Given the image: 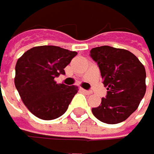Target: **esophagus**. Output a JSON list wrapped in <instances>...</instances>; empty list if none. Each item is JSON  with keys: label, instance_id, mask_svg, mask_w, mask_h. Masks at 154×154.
<instances>
[{"label": "esophagus", "instance_id": "esophagus-1", "mask_svg": "<svg viewBox=\"0 0 154 154\" xmlns=\"http://www.w3.org/2000/svg\"><path fill=\"white\" fill-rule=\"evenodd\" d=\"M82 91L85 93V94H88V95H90V94H91V91H86V90H82Z\"/></svg>", "mask_w": 154, "mask_h": 154}]
</instances>
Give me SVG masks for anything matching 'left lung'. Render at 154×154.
Returning a JSON list of instances; mask_svg holds the SVG:
<instances>
[{"label": "left lung", "mask_w": 154, "mask_h": 154, "mask_svg": "<svg viewBox=\"0 0 154 154\" xmlns=\"http://www.w3.org/2000/svg\"><path fill=\"white\" fill-rule=\"evenodd\" d=\"M98 63L107 95L100 106L92 108L94 116L106 124L125 121L138 109L146 92L144 66L128 50L100 46L91 50Z\"/></svg>", "instance_id": "1"}]
</instances>
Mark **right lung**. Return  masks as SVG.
Masks as SVG:
<instances>
[{
    "mask_svg": "<svg viewBox=\"0 0 154 154\" xmlns=\"http://www.w3.org/2000/svg\"><path fill=\"white\" fill-rule=\"evenodd\" d=\"M78 54L58 46H37L26 51L15 64L14 85L24 104L43 120L63 116L78 87L57 84L54 79Z\"/></svg>",
    "mask_w": 154,
    "mask_h": 154,
    "instance_id": "obj_1",
    "label": "right lung"
}]
</instances>
